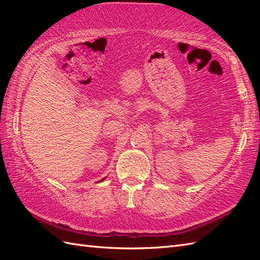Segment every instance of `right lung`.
Here are the masks:
<instances>
[{
    "label": "right lung",
    "mask_w": 260,
    "mask_h": 260,
    "mask_svg": "<svg viewBox=\"0 0 260 260\" xmlns=\"http://www.w3.org/2000/svg\"><path fill=\"white\" fill-rule=\"evenodd\" d=\"M105 179H106V178H104V179H103V180H101V181H98V182H102V181H104V180H105Z\"/></svg>",
    "instance_id": "right-lung-1"
}]
</instances>
